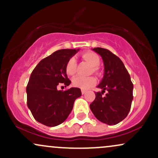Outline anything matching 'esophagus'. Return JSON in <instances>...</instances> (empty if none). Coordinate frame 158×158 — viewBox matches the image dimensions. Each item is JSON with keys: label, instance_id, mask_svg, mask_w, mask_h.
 I'll return each mask as SVG.
<instances>
[{"label": "esophagus", "instance_id": "obj_1", "mask_svg": "<svg viewBox=\"0 0 158 158\" xmlns=\"http://www.w3.org/2000/svg\"><path fill=\"white\" fill-rule=\"evenodd\" d=\"M87 92V90H81V94H85V93H86Z\"/></svg>", "mask_w": 158, "mask_h": 158}]
</instances>
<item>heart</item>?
<instances>
[{
  "label": "heart",
  "mask_w": 158,
  "mask_h": 158,
  "mask_svg": "<svg viewBox=\"0 0 158 158\" xmlns=\"http://www.w3.org/2000/svg\"><path fill=\"white\" fill-rule=\"evenodd\" d=\"M82 59L88 61L94 67L93 70L94 72H97L99 64H100V58L96 52L91 51H87L83 52L81 55ZM77 70V61L75 58L72 57L68 59L67 62L66 66H65V71L68 75L73 76L76 73ZM97 82V80L94 77H77L73 79V84L75 87L81 88V89L86 90L92 87Z\"/></svg>",
  "instance_id": "1"
}]
</instances>
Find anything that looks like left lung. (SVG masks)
I'll return each mask as SVG.
<instances>
[{"label": "left lung", "mask_w": 158, "mask_h": 158, "mask_svg": "<svg viewBox=\"0 0 158 158\" xmlns=\"http://www.w3.org/2000/svg\"><path fill=\"white\" fill-rule=\"evenodd\" d=\"M102 57L104 76L97 88L90 108L98 120L106 124L116 125L129 113L133 100V84L128 70L119 57L107 49H92ZM105 92L106 94L103 95Z\"/></svg>", "instance_id": "obj_1"}]
</instances>
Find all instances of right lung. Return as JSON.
Instances as JSON below:
<instances>
[{
  "instance_id": "right-lung-1",
  "label": "right lung",
  "mask_w": 158,
  "mask_h": 158,
  "mask_svg": "<svg viewBox=\"0 0 158 158\" xmlns=\"http://www.w3.org/2000/svg\"><path fill=\"white\" fill-rule=\"evenodd\" d=\"M79 49H63L54 52L36 65L27 86V106L38 122L47 126L60 125L68 117L81 90L70 88L59 90L58 85L70 84L65 66Z\"/></svg>"
}]
</instances>
